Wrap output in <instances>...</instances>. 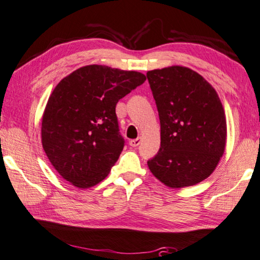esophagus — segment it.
Here are the masks:
<instances>
[{"label": "esophagus", "mask_w": 260, "mask_h": 260, "mask_svg": "<svg viewBox=\"0 0 260 260\" xmlns=\"http://www.w3.org/2000/svg\"><path fill=\"white\" fill-rule=\"evenodd\" d=\"M141 142V138H137V139H133V140H129V146L131 147H138L140 145Z\"/></svg>", "instance_id": "obj_1"}]
</instances>
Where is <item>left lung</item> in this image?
I'll return each instance as SVG.
<instances>
[{
	"mask_svg": "<svg viewBox=\"0 0 260 260\" xmlns=\"http://www.w3.org/2000/svg\"><path fill=\"white\" fill-rule=\"evenodd\" d=\"M161 125V146L147 162L170 188H184L210 176L225 149L226 120L215 88L184 67L147 72Z\"/></svg>",
	"mask_w": 260,
	"mask_h": 260,
	"instance_id": "left-lung-1",
	"label": "left lung"
}]
</instances>
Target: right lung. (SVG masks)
I'll return each mask as SVG.
<instances>
[{"label":"right lung","instance_id":"obj_1","mask_svg":"<svg viewBox=\"0 0 260 260\" xmlns=\"http://www.w3.org/2000/svg\"><path fill=\"white\" fill-rule=\"evenodd\" d=\"M146 76L87 65L58 83L42 119V145L59 175L78 188L102 182L121 154L115 106Z\"/></svg>","mask_w":260,"mask_h":260}]
</instances>
